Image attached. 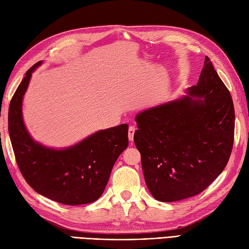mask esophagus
I'll list each match as a JSON object with an SVG mask.
<instances>
[{
	"label": "esophagus",
	"mask_w": 249,
	"mask_h": 249,
	"mask_svg": "<svg viewBox=\"0 0 249 249\" xmlns=\"http://www.w3.org/2000/svg\"><path fill=\"white\" fill-rule=\"evenodd\" d=\"M135 131H136L135 126H129V129H128V138H129V141H131V142L134 141Z\"/></svg>",
	"instance_id": "obj_1"
}]
</instances>
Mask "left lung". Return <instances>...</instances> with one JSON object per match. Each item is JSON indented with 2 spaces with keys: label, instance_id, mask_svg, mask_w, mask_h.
I'll return each instance as SVG.
<instances>
[{
  "label": "left lung",
  "instance_id": "8db88e82",
  "mask_svg": "<svg viewBox=\"0 0 249 249\" xmlns=\"http://www.w3.org/2000/svg\"><path fill=\"white\" fill-rule=\"evenodd\" d=\"M134 141L155 199L172 203L197 195L226 166L234 135L230 92L206 57L197 85L186 95L136 115Z\"/></svg>",
  "mask_w": 249,
  "mask_h": 249
}]
</instances>
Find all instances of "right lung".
<instances>
[{
	"instance_id": "obj_1",
	"label": "right lung",
	"mask_w": 249,
	"mask_h": 249,
	"mask_svg": "<svg viewBox=\"0 0 249 249\" xmlns=\"http://www.w3.org/2000/svg\"><path fill=\"white\" fill-rule=\"evenodd\" d=\"M42 62L26 72L10 102L8 131L17 163L26 182L45 197L69 206L93 203L105 190L115 161L128 146V126L98 130L63 148L35 141L24 124L22 104L32 74Z\"/></svg>"
}]
</instances>
